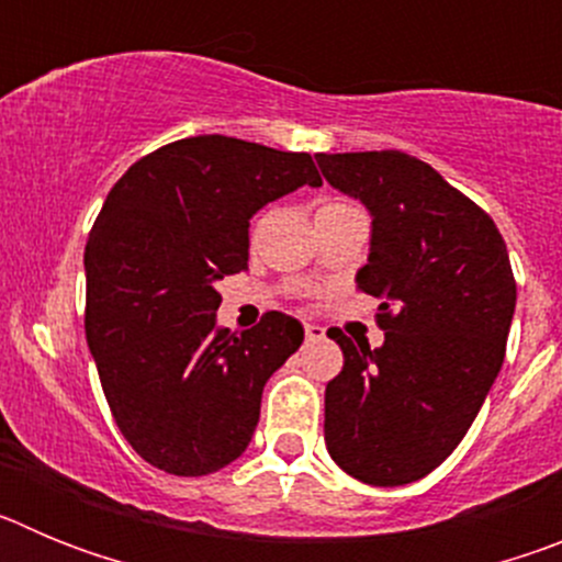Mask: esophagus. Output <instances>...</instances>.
<instances>
[{"label":"esophagus","mask_w":562,"mask_h":562,"mask_svg":"<svg viewBox=\"0 0 562 562\" xmlns=\"http://www.w3.org/2000/svg\"><path fill=\"white\" fill-rule=\"evenodd\" d=\"M304 335H306V340H324L326 331H324V326L306 324V326H304Z\"/></svg>","instance_id":"esophagus-1"}]
</instances>
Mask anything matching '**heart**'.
<instances>
[{
    "label": "heart",
    "instance_id": "1",
    "mask_svg": "<svg viewBox=\"0 0 562 562\" xmlns=\"http://www.w3.org/2000/svg\"><path fill=\"white\" fill-rule=\"evenodd\" d=\"M335 207H349V205H346V202H337V200H326V202H321V205H317V213L335 211Z\"/></svg>",
    "mask_w": 562,
    "mask_h": 562
}]
</instances>
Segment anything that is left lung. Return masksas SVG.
<instances>
[{
  "label": "left lung",
  "instance_id": "left-lung-1",
  "mask_svg": "<svg viewBox=\"0 0 562 562\" xmlns=\"http://www.w3.org/2000/svg\"><path fill=\"white\" fill-rule=\"evenodd\" d=\"M326 182L371 213L357 290L380 297L385 342H351L326 385V450L362 484L402 486L448 459L493 389L515 315L495 222L402 151L315 154Z\"/></svg>",
  "mask_w": 562,
  "mask_h": 562
}]
</instances>
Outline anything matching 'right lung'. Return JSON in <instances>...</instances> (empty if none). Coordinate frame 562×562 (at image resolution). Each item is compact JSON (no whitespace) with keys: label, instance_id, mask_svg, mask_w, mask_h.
Wrapping results in <instances>:
<instances>
[{"label":"right lung","instance_id":"1","mask_svg":"<svg viewBox=\"0 0 562 562\" xmlns=\"http://www.w3.org/2000/svg\"><path fill=\"white\" fill-rule=\"evenodd\" d=\"M301 186H324L310 154L200 134L109 191L83 252V326L117 428L157 470L207 475L236 461L267 380L304 342L284 312L241 335L216 326V281L247 270L252 213Z\"/></svg>","mask_w":562,"mask_h":562}]
</instances>
